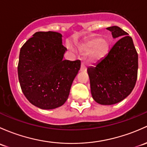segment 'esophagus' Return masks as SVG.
Here are the masks:
<instances>
[{"instance_id":"obj_1","label":"esophagus","mask_w":147,"mask_h":147,"mask_svg":"<svg viewBox=\"0 0 147 147\" xmlns=\"http://www.w3.org/2000/svg\"><path fill=\"white\" fill-rule=\"evenodd\" d=\"M86 67L85 65H84V63H82L81 67H80V71H82V72H84V71H86Z\"/></svg>"}]
</instances>
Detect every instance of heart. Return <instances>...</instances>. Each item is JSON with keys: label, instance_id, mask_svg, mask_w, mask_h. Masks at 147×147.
<instances>
[{"label": "heart", "instance_id": "b5f03b06", "mask_svg": "<svg viewBox=\"0 0 147 147\" xmlns=\"http://www.w3.org/2000/svg\"><path fill=\"white\" fill-rule=\"evenodd\" d=\"M110 44L106 38L93 36L86 38L79 46V50L84 55H89L92 63L101 61L109 53Z\"/></svg>", "mask_w": 147, "mask_h": 147}]
</instances>
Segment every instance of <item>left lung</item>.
<instances>
[{"instance_id": "1", "label": "left lung", "mask_w": 147, "mask_h": 147, "mask_svg": "<svg viewBox=\"0 0 147 147\" xmlns=\"http://www.w3.org/2000/svg\"><path fill=\"white\" fill-rule=\"evenodd\" d=\"M118 41L94 67H88L91 93L96 103L113 105L130 94L138 70V55L132 38L117 26L108 27Z\"/></svg>"}]
</instances>
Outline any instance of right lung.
Listing matches in <instances>:
<instances>
[{
    "instance_id": "right-lung-1",
    "label": "right lung",
    "mask_w": 147,
    "mask_h": 147,
    "mask_svg": "<svg viewBox=\"0 0 147 147\" xmlns=\"http://www.w3.org/2000/svg\"><path fill=\"white\" fill-rule=\"evenodd\" d=\"M61 34L38 32L21 48L18 78L23 94L32 104L50 110L63 106L80 69V61L63 60L67 49Z\"/></svg>"
}]
</instances>
